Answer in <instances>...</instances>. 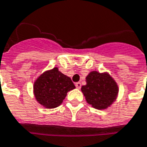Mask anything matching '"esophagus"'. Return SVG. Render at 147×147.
<instances>
[{
  "label": "esophagus",
  "instance_id": "1",
  "mask_svg": "<svg viewBox=\"0 0 147 147\" xmlns=\"http://www.w3.org/2000/svg\"><path fill=\"white\" fill-rule=\"evenodd\" d=\"M76 86L77 89H80L81 86H82V85H81L80 82H76Z\"/></svg>",
  "mask_w": 147,
  "mask_h": 147
}]
</instances>
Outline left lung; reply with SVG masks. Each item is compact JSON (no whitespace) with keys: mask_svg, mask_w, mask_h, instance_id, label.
<instances>
[{"mask_svg":"<svg viewBox=\"0 0 147 147\" xmlns=\"http://www.w3.org/2000/svg\"><path fill=\"white\" fill-rule=\"evenodd\" d=\"M86 85L82 86L86 100L96 109H106L115 101L118 93V85L108 74L92 71L86 78Z\"/></svg>","mask_w":147,"mask_h":147,"instance_id":"8db88e82","label":"left lung"}]
</instances>
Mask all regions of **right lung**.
<instances>
[{"instance_id": "1", "label": "right lung", "mask_w": 147, "mask_h": 147, "mask_svg": "<svg viewBox=\"0 0 147 147\" xmlns=\"http://www.w3.org/2000/svg\"><path fill=\"white\" fill-rule=\"evenodd\" d=\"M71 79L54 68L42 74L34 83V94L36 100L47 108L59 106L67 93L75 89Z\"/></svg>"}]
</instances>
